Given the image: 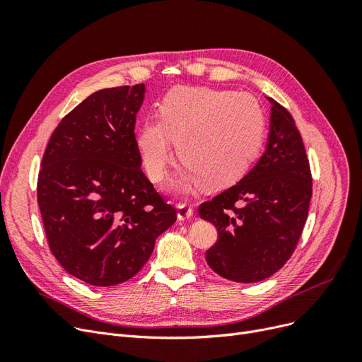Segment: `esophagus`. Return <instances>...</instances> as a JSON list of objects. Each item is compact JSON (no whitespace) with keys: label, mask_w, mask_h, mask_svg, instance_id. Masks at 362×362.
<instances>
[{"label":"esophagus","mask_w":362,"mask_h":362,"mask_svg":"<svg viewBox=\"0 0 362 362\" xmlns=\"http://www.w3.org/2000/svg\"><path fill=\"white\" fill-rule=\"evenodd\" d=\"M177 217L178 221H190L193 217V208L190 205H185V204H180L177 206Z\"/></svg>","instance_id":"34e87169"}]
</instances>
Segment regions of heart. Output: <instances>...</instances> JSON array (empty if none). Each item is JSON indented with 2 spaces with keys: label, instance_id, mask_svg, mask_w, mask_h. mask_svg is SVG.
<instances>
[{
  "label": "heart",
  "instance_id": "obj_1",
  "mask_svg": "<svg viewBox=\"0 0 362 362\" xmlns=\"http://www.w3.org/2000/svg\"><path fill=\"white\" fill-rule=\"evenodd\" d=\"M264 112L255 96L210 87H177L163 98L160 119L137 133V149L148 177L161 181L173 161V144L184 163L170 190L201 185L221 190L242 180L264 140Z\"/></svg>",
  "mask_w": 362,
  "mask_h": 362
}]
</instances>
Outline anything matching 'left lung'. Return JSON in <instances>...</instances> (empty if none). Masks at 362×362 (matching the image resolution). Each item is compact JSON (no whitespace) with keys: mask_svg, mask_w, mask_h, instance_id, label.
<instances>
[{"mask_svg":"<svg viewBox=\"0 0 362 362\" xmlns=\"http://www.w3.org/2000/svg\"><path fill=\"white\" fill-rule=\"evenodd\" d=\"M270 103L266 151L233 187L199 206L218 233L205 259L217 275L235 282L264 281L291 257L308 217L311 172L291 115Z\"/></svg>","mask_w":362,"mask_h":362,"instance_id":"obj_1","label":"left lung"}]
</instances>
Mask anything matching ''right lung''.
<instances>
[{
  "label": "right lung",
  "instance_id": "obj_1",
  "mask_svg": "<svg viewBox=\"0 0 362 362\" xmlns=\"http://www.w3.org/2000/svg\"><path fill=\"white\" fill-rule=\"evenodd\" d=\"M145 84L101 89L62 119L37 180L52 255L69 275L110 287L137 275L177 222L141 172L134 136Z\"/></svg>",
  "mask_w": 362,
  "mask_h": 362
}]
</instances>
